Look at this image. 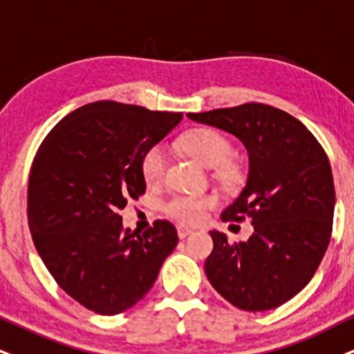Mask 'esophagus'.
<instances>
[{
	"instance_id": "1",
	"label": "esophagus",
	"mask_w": 354,
	"mask_h": 354,
	"mask_svg": "<svg viewBox=\"0 0 354 354\" xmlns=\"http://www.w3.org/2000/svg\"><path fill=\"white\" fill-rule=\"evenodd\" d=\"M194 229H191V227H186V225H178V235H180V239H186L187 235H191Z\"/></svg>"
}]
</instances>
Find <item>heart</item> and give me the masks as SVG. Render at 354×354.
<instances>
[{
	"label": "heart",
	"mask_w": 354,
	"mask_h": 354,
	"mask_svg": "<svg viewBox=\"0 0 354 354\" xmlns=\"http://www.w3.org/2000/svg\"><path fill=\"white\" fill-rule=\"evenodd\" d=\"M181 147L187 155L192 156L203 167H217V174L223 181H232L239 176V167L230 160H225L230 155L232 147L225 136L216 129L198 127L191 129L181 137ZM167 155L162 145H153L145 151L142 158V174L147 183H156L163 176ZM216 205V198L212 196H174L165 204V212L169 217L178 218L181 222H199L204 217L205 210Z\"/></svg>",
	"instance_id": "b5f03b06"
}]
</instances>
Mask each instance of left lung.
<instances>
[{"instance_id":"left-lung-1","label":"left lung","mask_w":354,"mask_h":354,"mask_svg":"<svg viewBox=\"0 0 354 354\" xmlns=\"http://www.w3.org/2000/svg\"><path fill=\"white\" fill-rule=\"evenodd\" d=\"M187 118L232 133L248 151L247 183L222 221L247 216L253 234L230 243L222 232H209V283L241 310L279 307L306 288L328 248L335 212L328 156L301 120L261 102Z\"/></svg>"}]
</instances>
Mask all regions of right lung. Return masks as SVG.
<instances>
[{"instance_id": "1", "label": "right lung", "mask_w": 354, "mask_h": 354, "mask_svg": "<svg viewBox=\"0 0 354 354\" xmlns=\"http://www.w3.org/2000/svg\"><path fill=\"white\" fill-rule=\"evenodd\" d=\"M181 113L97 101L48 132L29 173L28 221L57 284L89 310L115 315L144 299L178 245L171 222L144 234L119 210L145 192L142 158L181 122Z\"/></svg>"}]
</instances>
